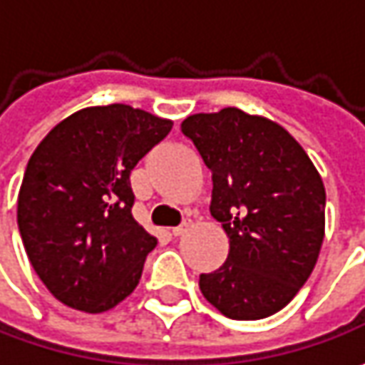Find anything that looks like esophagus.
<instances>
[{
  "label": "esophagus",
  "instance_id": "1",
  "mask_svg": "<svg viewBox=\"0 0 365 365\" xmlns=\"http://www.w3.org/2000/svg\"><path fill=\"white\" fill-rule=\"evenodd\" d=\"M190 225H192V221H190V219H185V221H182L178 227H173V230H170V233H173L175 237H180V235H185V233L189 232Z\"/></svg>",
  "mask_w": 365,
  "mask_h": 365
}]
</instances>
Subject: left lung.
I'll return each mask as SVG.
<instances>
[{
  "instance_id": "obj_1",
  "label": "left lung",
  "mask_w": 365,
  "mask_h": 365,
  "mask_svg": "<svg viewBox=\"0 0 365 365\" xmlns=\"http://www.w3.org/2000/svg\"><path fill=\"white\" fill-rule=\"evenodd\" d=\"M180 132L211 170V215L230 237L207 301L235 321L264 319L294 299L325 235V187L301 144L278 123L237 107L195 113Z\"/></svg>"
}]
</instances>
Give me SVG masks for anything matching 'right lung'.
I'll return each instance as SVG.
<instances>
[{"instance_id": "right-lung-1", "label": "right lung", "mask_w": 365, "mask_h": 365, "mask_svg": "<svg viewBox=\"0 0 365 365\" xmlns=\"http://www.w3.org/2000/svg\"><path fill=\"white\" fill-rule=\"evenodd\" d=\"M173 121L130 106L87 107L54 125L28 160L18 227L54 299L103 313L138 287L156 237L133 219V166Z\"/></svg>"}]
</instances>
